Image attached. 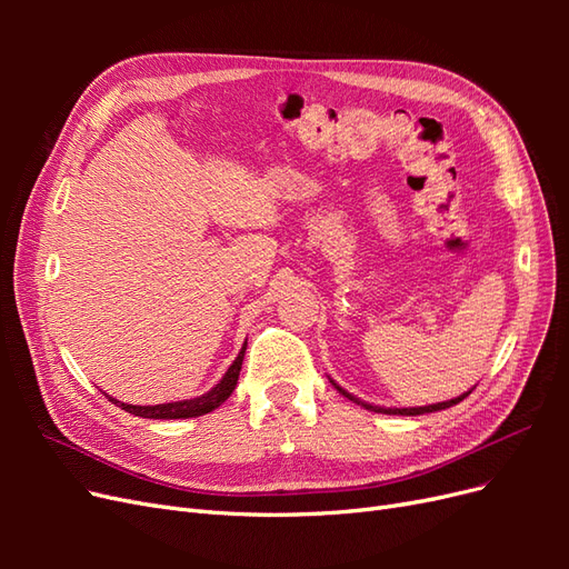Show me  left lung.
<instances>
[{
	"label": "left lung",
	"instance_id": "1",
	"mask_svg": "<svg viewBox=\"0 0 569 569\" xmlns=\"http://www.w3.org/2000/svg\"><path fill=\"white\" fill-rule=\"evenodd\" d=\"M332 385H335V389L341 393V396H347L349 401H353V403H358V406H363L366 410H372V412H387V416H422V412H435V410H443V408H451V406H456V403H460L465 396H470V391H465L462 396H458V399H451V401H441V403H432V406H420V408H385V406H372V403H366V401H360V399H356V396H351L347 389H341L335 380H332Z\"/></svg>",
	"mask_w": 569,
	"mask_h": 569
}]
</instances>
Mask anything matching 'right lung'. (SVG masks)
Wrapping results in <instances>:
<instances>
[{
  "mask_svg": "<svg viewBox=\"0 0 569 569\" xmlns=\"http://www.w3.org/2000/svg\"><path fill=\"white\" fill-rule=\"evenodd\" d=\"M244 351H247V343L239 351V356L234 358V363L228 368V372L222 375V380L197 399H189V401H173V403H159V406H132V403H123V401H116L109 396V401H113L120 410L130 412V416L137 418H151V420H180V418H199L206 416V412L216 410L222 401L230 399V393L237 387L239 380V370H242V360H244Z\"/></svg>",
  "mask_w": 569,
  "mask_h": 569,
  "instance_id": "add662e5",
  "label": "right lung"
}]
</instances>
